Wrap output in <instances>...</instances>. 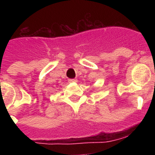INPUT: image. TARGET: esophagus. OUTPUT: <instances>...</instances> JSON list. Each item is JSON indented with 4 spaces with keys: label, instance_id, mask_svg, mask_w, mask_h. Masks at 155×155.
<instances>
[{
    "label": "esophagus",
    "instance_id": "34e87169",
    "mask_svg": "<svg viewBox=\"0 0 155 155\" xmlns=\"http://www.w3.org/2000/svg\"><path fill=\"white\" fill-rule=\"evenodd\" d=\"M69 83H74V82H77L78 81H77V79H69Z\"/></svg>",
    "mask_w": 155,
    "mask_h": 155
}]
</instances>
